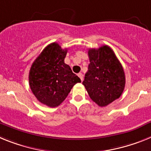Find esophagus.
Returning a JSON list of instances; mask_svg holds the SVG:
<instances>
[{"label":"esophagus","mask_w":151,"mask_h":151,"mask_svg":"<svg viewBox=\"0 0 151 151\" xmlns=\"http://www.w3.org/2000/svg\"><path fill=\"white\" fill-rule=\"evenodd\" d=\"M78 77H79L80 78H81V81H83V74H82V73H79V74H78Z\"/></svg>","instance_id":"esophagus-1"}]
</instances>
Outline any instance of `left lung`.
Instances as JSON below:
<instances>
[{"instance_id":"8db88e82","label":"left lung","mask_w":151,"mask_h":151,"mask_svg":"<svg viewBox=\"0 0 151 151\" xmlns=\"http://www.w3.org/2000/svg\"><path fill=\"white\" fill-rule=\"evenodd\" d=\"M90 64L83 84L90 99L101 107L121 96L125 86L122 65L112 48L103 45L88 50Z\"/></svg>"}]
</instances>
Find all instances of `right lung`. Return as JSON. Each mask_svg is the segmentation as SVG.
<instances>
[{
	"mask_svg": "<svg viewBox=\"0 0 151 151\" xmlns=\"http://www.w3.org/2000/svg\"><path fill=\"white\" fill-rule=\"evenodd\" d=\"M68 49L56 42L43 49L32 63L29 74L30 89L36 99L48 106H58L81 79L65 63Z\"/></svg>",
	"mask_w": 151,
	"mask_h": 151,
	"instance_id": "obj_1",
	"label": "right lung"
}]
</instances>
